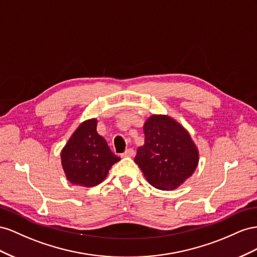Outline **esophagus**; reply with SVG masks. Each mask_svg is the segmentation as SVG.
<instances>
[{"mask_svg": "<svg viewBox=\"0 0 257 257\" xmlns=\"http://www.w3.org/2000/svg\"><path fill=\"white\" fill-rule=\"evenodd\" d=\"M134 156H135V151L133 149H128L122 154V157H134Z\"/></svg>", "mask_w": 257, "mask_h": 257, "instance_id": "obj_1", "label": "esophagus"}]
</instances>
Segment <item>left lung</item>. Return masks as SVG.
Masks as SVG:
<instances>
[{"label":"left lung","instance_id":"left-lung-1","mask_svg":"<svg viewBox=\"0 0 257 257\" xmlns=\"http://www.w3.org/2000/svg\"><path fill=\"white\" fill-rule=\"evenodd\" d=\"M144 145L137 151L136 164L150 184L172 190L192 177L199 151L188 131L172 117L153 114L145 120Z\"/></svg>","mask_w":257,"mask_h":257}]
</instances>
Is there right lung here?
<instances>
[{
    "label": "right lung",
    "instance_id": "1",
    "mask_svg": "<svg viewBox=\"0 0 257 257\" xmlns=\"http://www.w3.org/2000/svg\"><path fill=\"white\" fill-rule=\"evenodd\" d=\"M97 118L83 121L61 151V165L67 180L82 187H93L104 181L111 167L120 158L109 150L97 133Z\"/></svg>",
    "mask_w": 257,
    "mask_h": 257
}]
</instances>
